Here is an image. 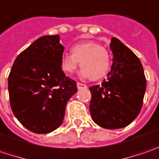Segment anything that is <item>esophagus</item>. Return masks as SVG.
<instances>
[{"label": "esophagus", "instance_id": "obj_1", "mask_svg": "<svg viewBox=\"0 0 159 159\" xmlns=\"http://www.w3.org/2000/svg\"><path fill=\"white\" fill-rule=\"evenodd\" d=\"M76 85H77V88L78 89H85V88H87V86L84 84H82V83H77L76 84Z\"/></svg>", "mask_w": 159, "mask_h": 159}]
</instances>
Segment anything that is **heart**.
Here are the masks:
<instances>
[{
    "instance_id": "1",
    "label": "heart",
    "mask_w": 159,
    "mask_h": 159,
    "mask_svg": "<svg viewBox=\"0 0 159 159\" xmlns=\"http://www.w3.org/2000/svg\"><path fill=\"white\" fill-rule=\"evenodd\" d=\"M80 62L82 75L93 81L107 75L111 66V56L107 48L96 42H85L73 46L71 54L61 58V68L65 73L72 74Z\"/></svg>"
}]
</instances>
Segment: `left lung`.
<instances>
[{
    "label": "left lung",
    "instance_id": "1",
    "mask_svg": "<svg viewBox=\"0 0 159 159\" xmlns=\"http://www.w3.org/2000/svg\"><path fill=\"white\" fill-rule=\"evenodd\" d=\"M113 64L107 79L90 87L93 120L105 129L127 126L141 112L146 77L139 58L117 38L111 39Z\"/></svg>",
    "mask_w": 159,
    "mask_h": 159
}]
</instances>
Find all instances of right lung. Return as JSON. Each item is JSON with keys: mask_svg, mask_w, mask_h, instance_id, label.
Returning <instances> with one entry per match:
<instances>
[{"mask_svg": "<svg viewBox=\"0 0 159 159\" xmlns=\"http://www.w3.org/2000/svg\"><path fill=\"white\" fill-rule=\"evenodd\" d=\"M64 46L59 35L34 41L15 59L8 77L11 110L34 134H49L62 124L76 82L61 68Z\"/></svg>", "mask_w": 159, "mask_h": 159, "instance_id": "obj_1", "label": "right lung"}]
</instances>
